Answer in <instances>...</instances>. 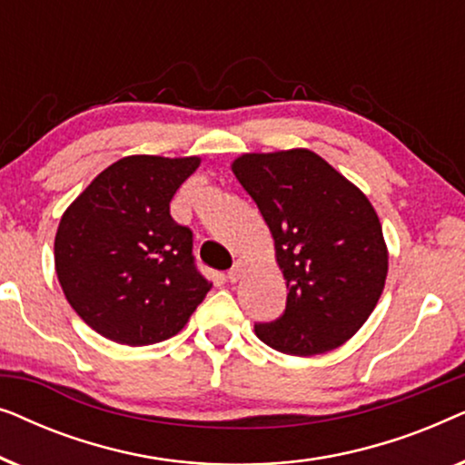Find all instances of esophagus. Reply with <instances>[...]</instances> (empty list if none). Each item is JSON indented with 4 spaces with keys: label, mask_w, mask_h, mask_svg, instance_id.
<instances>
[{
    "label": "esophagus",
    "mask_w": 465,
    "mask_h": 465,
    "mask_svg": "<svg viewBox=\"0 0 465 465\" xmlns=\"http://www.w3.org/2000/svg\"><path fill=\"white\" fill-rule=\"evenodd\" d=\"M243 271H245V262H243V260H237V262L232 264V269L228 271V279H231L232 283L239 282L241 275H243Z\"/></svg>",
    "instance_id": "obj_1"
}]
</instances>
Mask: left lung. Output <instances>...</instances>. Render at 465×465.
Returning <instances> with one entry per match:
<instances>
[{"label": "left lung", "mask_w": 465, "mask_h": 465, "mask_svg": "<svg viewBox=\"0 0 465 465\" xmlns=\"http://www.w3.org/2000/svg\"><path fill=\"white\" fill-rule=\"evenodd\" d=\"M269 226L288 285L285 313L256 336L311 358L345 345L383 294L390 252L368 196L307 148L247 152L231 163Z\"/></svg>", "instance_id": "left-lung-1"}]
</instances>
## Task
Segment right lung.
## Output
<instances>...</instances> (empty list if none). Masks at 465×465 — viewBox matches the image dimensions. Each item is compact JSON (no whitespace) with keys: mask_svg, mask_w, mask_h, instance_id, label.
Instances as JSON below:
<instances>
[{"mask_svg":"<svg viewBox=\"0 0 465 465\" xmlns=\"http://www.w3.org/2000/svg\"><path fill=\"white\" fill-rule=\"evenodd\" d=\"M201 156L133 154L101 171L61 215L54 271L67 302L120 345L167 341L212 290L194 269L193 232L171 218Z\"/></svg>","mask_w":465,"mask_h":465,"instance_id":"right-lung-1","label":"right lung"}]
</instances>
